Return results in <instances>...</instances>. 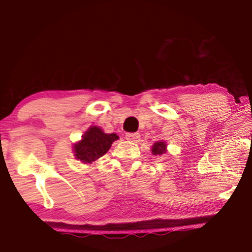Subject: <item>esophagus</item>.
<instances>
[{
  "label": "esophagus",
  "instance_id": "esophagus-1",
  "mask_svg": "<svg viewBox=\"0 0 252 252\" xmlns=\"http://www.w3.org/2000/svg\"><path fill=\"white\" fill-rule=\"evenodd\" d=\"M126 136L130 141H138L140 139V133H138V132H129V133L126 134Z\"/></svg>",
  "mask_w": 252,
  "mask_h": 252
}]
</instances>
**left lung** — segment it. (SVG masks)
Returning <instances> with one entry per match:
<instances>
[{
    "label": "left lung",
    "instance_id": "1",
    "mask_svg": "<svg viewBox=\"0 0 252 252\" xmlns=\"http://www.w3.org/2000/svg\"><path fill=\"white\" fill-rule=\"evenodd\" d=\"M165 148H167V144H165L164 142H162V141L156 142L152 147V153L155 156L163 155V153L165 152Z\"/></svg>",
    "mask_w": 252,
    "mask_h": 252
}]
</instances>
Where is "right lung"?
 <instances>
[{"label": "right lung", "mask_w": 252, "mask_h": 252, "mask_svg": "<svg viewBox=\"0 0 252 252\" xmlns=\"http://www.w3.org/2000/svg\"><path fill=\"white\" fill-rule=\"evenodd\" d=\"M117 139L116 133H104L100 127L91 126L85 132L82 140L74 146V156L84 163H91L104 156Z\"/></svg>", "instance_id": "add662e5"}]
</instances>
